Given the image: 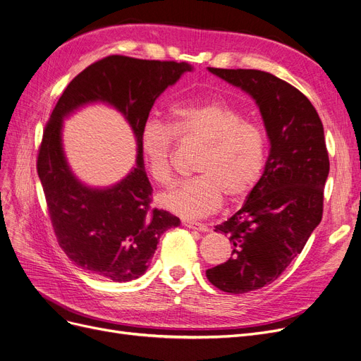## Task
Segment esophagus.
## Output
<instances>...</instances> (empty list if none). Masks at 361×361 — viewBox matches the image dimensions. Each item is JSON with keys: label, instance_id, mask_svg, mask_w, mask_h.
<instances>
[{"label": "esophagus", "instance_id": "esophagus-1", "mask_svg": "<svg viewBox=\"0 0 361 361\" xmlns=\"http://www.w3.org/2000/svg\"><path fill=\"white\" fill-rule=\"evenodd\" d=\"M186 228H191V229H197L200 233H209V226L204 224H198V222H190V221H183L182 222Z\"/></svg>", "mask_w": 361, "mask_h": 361}]
</instances>
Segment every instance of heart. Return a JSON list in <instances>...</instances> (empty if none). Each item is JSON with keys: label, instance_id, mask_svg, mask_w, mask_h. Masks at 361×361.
Instances as JSON below:
<instances>
[{"label": "heart", "instance_id": "1", "mask_svg": "<svg viewBox=\"0 0 361 361\" xmlns=\"http://www.w3.org/2000/svg\"><path fill=\"white\" fill-rule=\"evenodd\" d=\"M170 127L149 118L139 133V147L149 176L160 185L173 178L171 155L175 137L204 145L195 171L158 197L164 209L186 219L204 218L222 204L246 198L262 176L265 136L261 128L221 102L188 104L173 108Z\"/></svg>", "mask_w": 361, "mask_h": 361}]
</instances>
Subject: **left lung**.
<instances>
[{
    "label": "left lung",
    "instance_id": "1",
    "mask_svg": "<svg viewBox=\"0 0 361 361\" xmlns=\"http://www.w3.org/2000/svg\"><path fill=\"white\" fill-rule=\"evenodd\" d=\"M209 72L247 93L261 112L269 154L261 179L243 207L214 231L233 253L206 271L226 293H247L277 280L322 222L329 155L322 120L305 94L256 69Z\"/></svg>",
    "mask_w": 361,
    "mask_h": 361
}]
</instances>
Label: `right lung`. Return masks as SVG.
I'll list each match as a JSON object with an SVG mask.
<instances>
[{
	"instance_id": "add662e5",
	"label": "right lung",
	"mask_w": 361,
	"mask_h": 361,
	"mask_svg": "<svg viewBox=\"0 0 361 361\" xmlns=\"http://www.w3.org/2000/svg\"><path fill=\"white\" fill-rule=\"evenodd\" d=\"M192 69L186 62L108 56L72 80L56 104L42 135L37 169L57 241L77 267L112 281L136 280L148 269L164 231L180 225L169 212L149 209L152 186L139 133L158 96ZM93 103L117 109L137 140V164L109 187L81 183L63 149V121Z\"/></svg>"
}]
</instances>
